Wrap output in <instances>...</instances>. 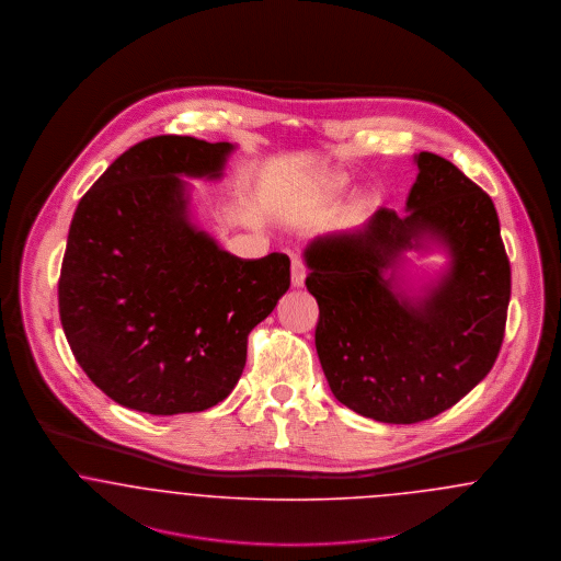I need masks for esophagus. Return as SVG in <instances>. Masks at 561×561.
Here are the masks:
<instances>
[{"mask_svg":"<svg viewBox=\"0 0 561 561\" xmlns=\"http://www.w3.org/2000/svg\"><path fill=\"white\" fill-rule=\"evenodd\" d=\"M304 280H306V266L299 257H294L291 260V285L299 289V287H304Z\"/></svg>","mask_w":561,"mask_h":561,"instance_id":"1","label":"esophagus"}]
</instances>
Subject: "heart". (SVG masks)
Segmentation results:
<instances>
[{
	"instance_id": "b5f03b06",
	"label": "heart",
	"mask_w": 561,
	"mask_h": 561,
	"mask_svg": "<svg viewBox=\"0 0 561 561\" xmlns=\"http://www.w3.org/2000/svg\"><path fill=\"white\" fill-rule=\"evenodd\" d=\"M348 185V178L344 173H324L314 181V187L323 194H335L342 192Z\"/></svg>"
}]
</instances>
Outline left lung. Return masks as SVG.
<instances>
[{
  "label": "left lung",
  "mask_w": 561,
  "mask_h": 561,
  "mask_svg": "<svg viewBox=\"0 0 561 561\" xmlns=\"http://www.w3.org/2000/svg\"><path fill=\"white\" fill-rule=\"evenodd\" d=\"M415 164L405 215L380 208L360 230L314 238L304 251L329 388L388 424L431 420L490 374L511 299L492 198L437 153L420 151ZM428 241L448 251L450 266L424 295L408 296L393 272L403 250Z\"/></svg>",
  "instance_id": "left-lung-1"
}]
</instances>
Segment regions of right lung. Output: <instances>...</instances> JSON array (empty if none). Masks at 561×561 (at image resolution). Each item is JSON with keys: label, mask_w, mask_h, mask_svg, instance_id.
Wrapping results in <instances>:
<instances>
[{"label": "right lung", "mask_w": 561, "mask_h": 561, "mask_svg": "<svg viewBox=\"0 0 561 561\" xmlns=\"http://www.w3.org/2000/svg\"><path fill=\"white\" fill-rule=\"evenodd\" d=\"M232 144L160 135L116 158L73 213L59 312L90 382L151 415L205 412L237 386L247 337L291 285L285 253L240 260L190 217L185 178Z\"/></svg>", "instance_id": "1"}]
</instances>
